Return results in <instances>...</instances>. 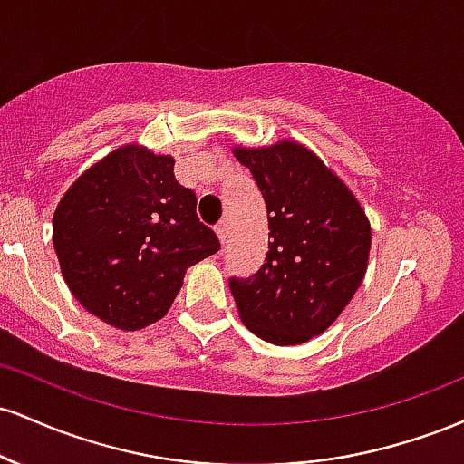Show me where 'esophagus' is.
<instances>
[{
  "instance_id": "34e87169",
  "label": "esophagus",
  "mask_w": 464,
  "mask_h": 464,
  "mask_svg": "<svg viewBox=\"0 0 464 464\" xmlns=\"http://www.w3.org/2000/svg\"><path fill=\"white\" fill-rule=\"evenodd\" d=\"M216 233H218V237H220V242L225 244L227 237H228V222H227V220L218 222V225H216Z\"/></svg>"
}]
</instances>
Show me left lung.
Here are the masks:
<instances>
[{
    "instance_id": "left-lung-1",
    "label": "left lung",
    "mask_w": 464,
    "mask_h": 464,
    "mask_svg": "<svg viewBox=\"0 0 464 464\" xmlns=\"http://www.w3.org/2000/svg\"><path fill=\"white\" fill-rule=\"evenodd\" d=\"M268 211V253L253 276H231L239 318L266 343L303 344L323 334L364 279L371 225L358 198L295 141L236 148Z\"/></svg>"
}]
</instances>
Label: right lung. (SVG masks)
<instances>
[{
	"label": "right lung",
	"instance_id": "1",
	"mask_svg": "<svg viewBox=\"0 0 464 464\" xmlns=\"http://www.w3.org/2000/svg\"><path fill=\"white\" fill-rule=\"evenodd\" d=\"M54 250L76 301L135 332L168 314L185 270L220 250L174 179V159L121 146L80 177L54 211Z\"/></svg>",
	"mask_w": 464,
	"mask_h": 464
}]
</instances>
